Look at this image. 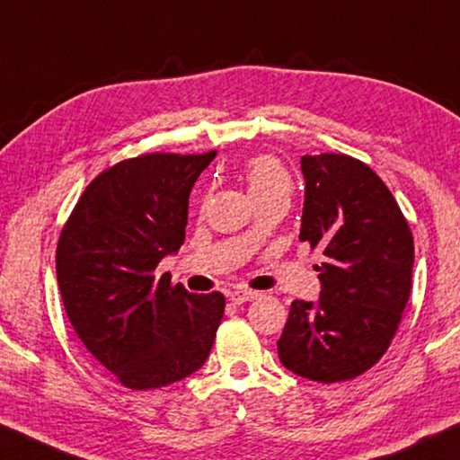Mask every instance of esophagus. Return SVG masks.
Returning a JSON list of instances; mask_svg holds the SVG:
<instances>
[{"mask_svg":"<svg viewBox=\"0 0 460 460\" xmlns=\"http://www.w3.org/2000/svg\"><path fill=\"white\" fill-rule=\"evenodd\" d=\"M257 292H252V289H234V292L230 294V300L234 304H244V302H251L257 298Z\"/></svg>","mask_w":460,"mask_h":460,"instance_id":"34e87169","label":"esophagus"}]
</instances>
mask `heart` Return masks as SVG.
I'll return each mask as SVG.
<instances>
[{
    "mask_svg": "<svg viewBox=\"0 0 460 460\" xmlns=\"http://www.w3.org/2000/svg\"><path fill=\"white\" fill-rule=\"evenodd\" d=\"M244 182L249 189L251 197L257 203L259 199L271 195H284L289 197V176L281 162L273 156H254L244 164Z\"/></svg>",
    "mask_w": 460,
    "mask_h": 460,
    "instance_id": "heart-1",
    "label": "heart"
}]
</instances>
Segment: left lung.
Segmentation results:
<instances>
[{"label": "left lung", "instance_id": "8db88e82", "mask_svg": "<svg viewBox=\"0 0 460 460\" xmlns=\"http://www.w3.org/2000/svg\"><path fill=\"white\" fill-rule=\"evenodd\" d=\"M300 168V240L323 251L321 296L292 302L278 353L288 370L331 385L370 370L391 345L411 292L413 234L364 162L319 154Z\"/></svg>", "mask_w": 460, "mask_h": 460}]
</instances>
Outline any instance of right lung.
Returning <instances> with one entry per match:
<instances>
[{"instance_id":"add662e5","label":"right lung","mask_w":460,"mask_h":460,"mask_svg":"<svg viewBox=\"0 0 460 460\" xmlns=\"http://www.w3.org/2000/svg\"><path fill=\"white\" fill-rule=\"evenodd\" d=\"M216 152L144 154L107 168L61 230L58 281L86 349L133 391L187 378L206 364L224 316L220 292L189 294L156 275L185 243L189 195Z\"/></svg>"}]
</instances>
